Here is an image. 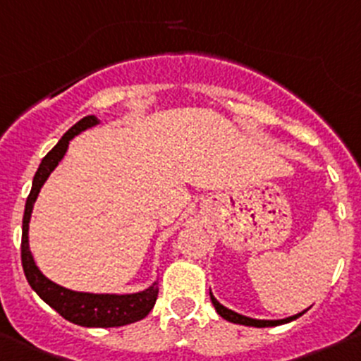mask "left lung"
I'll return each instance as SVG.
<instances>
[{
	"label": "left lung",
	"mask_w": 361,
	"mask_h": 361,
	"mask_svg": "<svg viewBox=\"0 0 361 361\" xmlns=\"http://www.w3.org/2000/svg\"><path fill=\"white\" fill-rule=\"evenodd\" d=\"M209 294H211V301H212V305H214L216 312H218V314L221 315L223 319H226V321H230V322H235V324L255 326V328H267V326L286 324V322H290V321H294V319L301 317V315H303L305 312L308 310V308H307V310H303V312H301V314H296V315H293V317H287V319H278V321H262V319H252V317H246V315H241V314H238V312L230 310V308L223 307V305L219 303V301L216 300L214 296H212V293H209Z\"/></svg>",
	"instance_id": "obj_1"
}]
</instances>
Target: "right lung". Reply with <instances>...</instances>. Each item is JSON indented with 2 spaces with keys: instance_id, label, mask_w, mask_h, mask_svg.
I'll use <instances>...</instances> for the list:
<instances>
[{
  "instance_id": "add662e5",
  "label": "right lung",
  "mask_w": 361,
  "mask_h": 361,
  "mask_svg": "<svg viewBox=\"0 0 361 361\" xmlns=\"http://www.w3.org/2000/svg\"><path fill=\"white\" fill-rule=\"evenodd\" d=\"M99 120L94 115H88L81 118L61 136L60 142L47 152L33 177L32 191L26 200L23 216V239H20V260H23V269L26 274V280L32 286V289L49 305L51 308L58 312L63 319L74 322V324L87 326V328H113V326H126L131 322L142 321L149 315L157 300V283L154 281L149 289L135 294H92V293H75V290L65 289L58 286L49 278L44 276L33 260L30 252L28 243V228L30 218H32L33 204L42 190L44 183L51 175V171L58 166L61 157L65 156L68 149V142L85 129L97 126Z\"/></svg>"
}]
</instances>
